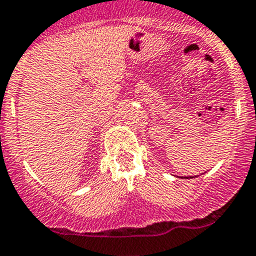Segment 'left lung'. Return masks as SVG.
Instances as JSON below:
<instances>
[{
	"label": "left lung",
	"mask_w": 256,
	"mask_h": 256,
	"mask_svg": "<svg viewBox=\"0 0 256 256\" xmlns=\"http://www.w3.org/2000/svg\"><path fill=\"white\" fill-rule=\"evenodd\" d=\"M184 178H194V177H191V176H190V177H184Z\"/></svg>",
	"instance_id": "8db88e82"
}]
</instances>
